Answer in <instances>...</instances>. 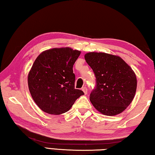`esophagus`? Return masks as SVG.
<instances>
[{
  "label": "esophagus",
  "instance_id": "esophagus-1",
  "mask_svg": "<svg viewBox=\"0 0 155 155\" xmlns=\"http://www.w3.org/2000/svg\"><path fill=\"white\" fill-rule=\"evenodd\" d=\"M82 90H83V91L84 94H87V88L86 87H83L82 88Z\"/></svg>",
  "mask_w": 155,
  "mask_h": 155
}]
</instances>
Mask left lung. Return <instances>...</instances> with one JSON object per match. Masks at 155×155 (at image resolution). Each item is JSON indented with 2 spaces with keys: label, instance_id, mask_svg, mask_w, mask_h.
I'll use <instances>...</instances> for the list:
<instances>
[{
  "label": "left lung",
  "instance_id": "1",
  "mask_svg": "<svg viewBox=\"0 0 155 155\" xmlns=\"http://www.w3.org/2000/svg\"><path fill=\"white\" fill-rule=\"evenodd\" d=\"M85 59L96 77V86L90 96L93 106L109 116L124 111L137 89L132 68L121 57L104 52H88Z\"/></svg>",
  "mask_w": 155,
  "mask_h": 155
}]
</instances>
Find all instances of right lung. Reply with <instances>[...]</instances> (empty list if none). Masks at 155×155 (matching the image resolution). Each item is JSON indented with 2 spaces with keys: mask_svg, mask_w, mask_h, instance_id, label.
Here are the masks:
<instances>
[{
  "mask_svg": "<svg viewBox=\"0 0 155 155\" xmlns=\"http://www.w3.org/2000/svg\"><path fill=\"white\" fill-rule=\"evenodd\" d=\"M81 52L70 48H52L41 52L28 73V85L37 105L49 114L69 111L84 94L74 88L73 65Z\"/></svg>",
  "mask_w": 155,
  "mask_h": 155,
  "instance_id": "obj_1",
  "label": "right lung"
}]
</instances>
